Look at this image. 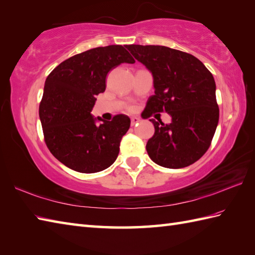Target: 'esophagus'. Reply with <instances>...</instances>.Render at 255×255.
I'll return each instance as SVG.
<instances>
[{
    "mask_svg": "<svg viewBox=\"0 0 255 255\" xmlns=\"http://www.w3.org/2000/svg\"><path fill=\"white\" fill-rule=\"evenodd\" d=\"M140 122V118L138 117H131V126H134V125H138Z\"/></svg>",
    "mask_w": 255,
    "mask_h": 255,
    "instance_id": "obj_1",
    "label": "esophagus"
}]
</instances>
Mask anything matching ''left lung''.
<instances>
[{
	"mask_svg": "<svg viewBox=\"0 0 255 255\" xmlns=\"http://www.w3.org/2000/svg\"><path fill=\"white\" fill-rule=\"evenodd\" d=\"M125 47L153 78L154 95L142 117L163 111L171 116L170 124L150 119L154 126L145 145L150 159L167 169L193 164L208 150L219 121L213 74L196 57L169 47Z\"/></svg>",
	"mask_w": 255,
	"mask_h": 255,
	"instance_id": "8db88e82",
	"label": "left lung"
}]
</instances>
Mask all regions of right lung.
Listing matches in <instances>:
<instances>
[{"instance_id":"right-lung-1","label":"right lung","mask_w":255,"mask_h":255,"mask_svg":"<svg viewBox=\"0 0 255 255\" xmlns=\"http://www.w3.org/2000/svg\"><path fill=\"white\" fill-rule=\"evenodd\" d=\"M121 63H134L125 46L97 47L64 60L46 79L39 106L45 141L69 169L95 173L117 159L130 118L121 114L110 122L91 112L108 72Z\"/></svg>"}]
</instances>
